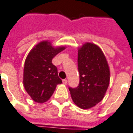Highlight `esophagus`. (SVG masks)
I'll list each match as a JSON object with an SVG mask.
<instances>
[{
	"label": "esophagus",
	"mask_w": 133,
	"mask_h": 133,
	"mask_svg": "<svg viewBox=\"0 0 133 133\" xmlns=\"http://www.w3.org/2000/svg\"><path fill=\"white\" fill-rule=\"evenodd\" d=\"M62 82L64 84H67V80H66V79H64L62 81Z\"/></svg>",
	"instance_id": "obj_1"
}]
</instances>
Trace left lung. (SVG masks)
<instances>
[{
	"instance_id": "obj_1",
	"label": "left lung",
	"mask_w": 133,
	"mask_h": 133,
	"mask_svg": "<svg viewBox=\"0 0 133 133\" xmlns=\"http://www.w3.org/2000/svg\"><path fill=\"white\" fill-rule=\"evenodd\" d=\"M80 75L78 87L69 88L73 102L82 109H89L101 102L110 83V68L102 49L97 44L86 42L78 49Z\"/></svg>"
}]
</instances>
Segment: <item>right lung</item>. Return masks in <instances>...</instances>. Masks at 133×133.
I'll return each instance as SVG.
<instances>
[{
    "label": "right lung",
    "mask_w": 133,
    "mask_h": 133,
    "mask_svg": "<svg viewBox=\"0 0 133 133\" xmlns=\"http://www.w3.org/2000/svg\"><path fill=\"white\" fill-rule=\"evenodd\" d=\"M66 49V46H54L49 40L35 45L26 57L23 69V85L31 98L39 103L47 101L58 84H62L52 59Z\"/></svg>",
    "instance_id": "right-lung-1"
}]
</instances>
